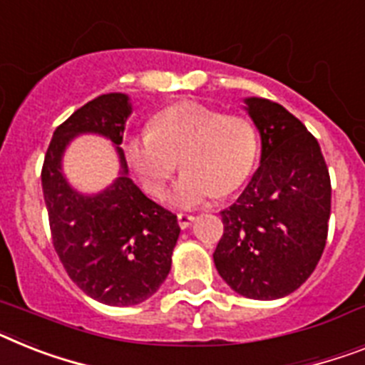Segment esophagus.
I'll list each match as a JSON object with an SVG mask.
<instances>
[{
	"label": "esophagus",
	"mask_w": 365,
	"mask_h": 365,
	"mask_svg": "<svg viewBox=\"0 0 365 365\" xmlns=\"http://www.w3.org/2000/svg\"><path fill=\"white\" fill-rule=\"evenodd\" d=\"M192 220H195V217L191 213H178V225H180V228H189Z\"/></svg>",
	"instance_id": "obj_1"
}]
</instances>
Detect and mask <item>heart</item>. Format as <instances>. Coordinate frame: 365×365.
Instances as JSON below:
<instances>
[{"instance_id": "b5f03b06", "label": "heart", "mask_w": 365, "mask_h": 365, "mask_svg": "<svg viewBox=\"0 0 365 365\" xmlns=\"http://www.w3.org/2000/svg\"><path fill=\"white\" fill-rule=\"evenodd\" d=\"M125 159L150 197H161L178 168L168 200L180 207H197L215 195L225 197L249 178L258 154V135L243 115L198 102L170 106L154 116L146 133L124 145Z\"/></svg>"}]
</instances>
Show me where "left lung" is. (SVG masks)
Instances as JSON below:
<instances>
[{
    "label": "left lung",
    "instance_id": "left-lung-1",
    "mask_svg": "<svg viewBox=\"0 0 365 365\" xmlns=\"http://www.w3.org/2000/svg\"><path fill=\"white\" fill-rule=\"evenodd\" d=\"M262 163L234 206L213 262L234 292L272 301L301 287L321 259L330 219V176L319 143L280 103L249 98Z\"/></svg>",
    "mask_w": 365,
    "mask_h": 365
}]
</instances>
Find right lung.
<instances>
[{
    "label": "right lung",
    "instance_id": "add662e5",
    "mask_svg": "<svg viewBox=\"0 0 365 365\" xmlns=\"http://www.w3.org/2000/svg\"><path fill=\"white\" fill-rule=\"evenodd\" d=\"M130 111L120 93L79 107L53 131L41 173L51 241L64 271L79 289L109 306L139 304L158 292L170 271L178 219L128 178L124 159L111 187L81 197L61 174V155L73 135L85 131L122 145Z\"/></svg>",
    "mask_w": 365,
    "mask_h": 365
}]
</instances>
